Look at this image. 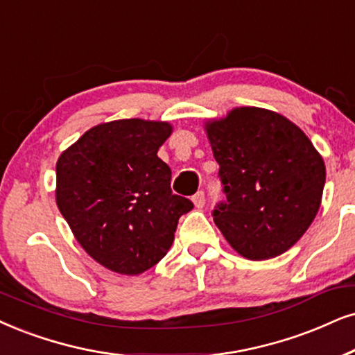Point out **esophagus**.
Here are the masks:
<instances>
[{
  "label": "esophagus",
  "mask_w": 355,
  "mask_h": 355,
  "mask_svg": "<svg viewBox=\"0 0 355 355\" xmlns=\"http://www.w3.org/2000/svg\"><path fill=\"white\" fill-rule=\"evenodd\" d=\"M191 201H193V205H195V208L201 209L205 206V193L203 191H198V193H196V195H193Z\"/></svg>",
  "instance_id": "1"
}]
</instances>
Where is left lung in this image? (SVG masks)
Listing matches in <instances>:
<instances>
[{
    "label": "left lung",
    "instance_id": "obj_1",
    "mask_svg": "<svg viewBox=\"0 0 355 355\" xmlns=\"http://www.w3.org/2000/svg\"><path fill=\"white\" fill-rule=\"evenodd\" d=\"M226 201L214 224L237 254L267 260L300 241L321 206L324 160L285 116L255 106L234 107L205 123Z\"/></svg>",
    "mask_w": 355,
    "mask_h": 355
}]
</instances>
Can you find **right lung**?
<instances>
[{
    "label": "right lung",
    "instance_id": "1",
    "mask_svg": "<svg viewBox=\"0 0 355 355\" xmlns=\"http://www.w3.org/2000/svg\"><path fill=\"white\" fill-rule=\"evenodd\" d=\"M172 129L167 121H111L58 157V209L85 252L107 270L139 275L154 267L193 208L173 195L172 170L157 155Z\"/></svg>",
    "mask_w": 355,
    "mask_h": 355
}]
</instances>
